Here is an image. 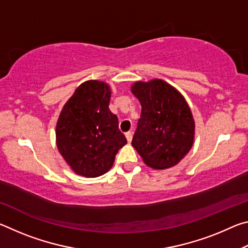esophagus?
Listing matches in <instances>:
<instances>
[{
	"label": "esophagus",
	"mask_w": 248,
	"mask_h": 248,
	"mask_svg": "<svg viewBox=\"0 0 248 248\" xmlns=\"http://www.w3.org/2000/svg\"><path fill=\"white\" fill-rule=\"evenodd\" d=\"M125 138H127V141L130 143V142H131V140H132V132L129 131V132L125 133Z\"/></svg>",
	"instance_id": "obj_1"
}]
</instances>
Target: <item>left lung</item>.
Listing matches in <instances>:
<instances>
[{"label":"left lung","instance_id":"1","mask_svg":"<svg viewBox=\"0 0 248 248\" xmlns=\"http://www.w3.org/2000/svg\"><path fill=\"white\" fill-rule=\"evenodd\" d=\"M131 92L142 107L132 146L152 169L165 170L178 164L195 139V121L186 99L158 78L136 82Z\"/></svg>","mask_w":248,"mask_h":248}]
</instances>
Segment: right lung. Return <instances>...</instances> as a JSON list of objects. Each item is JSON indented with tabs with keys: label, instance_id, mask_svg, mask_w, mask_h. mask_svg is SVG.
Returning <instances> with one entry per match:
<instances>
[{
	"label": "right lung",
	"instance_id": "right-lung-1",
	"mask_svg": "<svg viewBox=\"0 0 248 248\" xmlns=\"http://www.w3.org/2000/svg\"><path fill=\"white\" fill-rule=\"evenodd\" d=\"M111 92L107 83H82L59 116L57 146L75 174L98 177L111 169L116 154L127 143L118 118L109 110Z\"/></svg>",
	"mask_w": 248,
	"mask_h": 248
}]
</instances>
